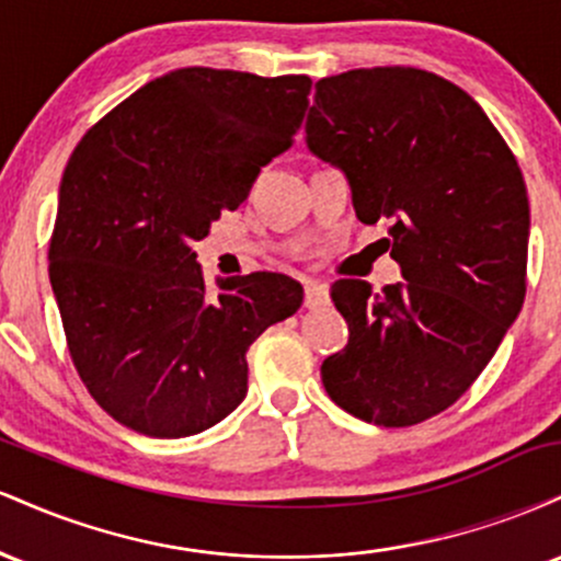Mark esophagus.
Here are the masks:
<instances>
[{
  "label": "esophagus",
  "mask_w": 561,
  "mask_h": 561,
  "mask_svg": "<svg viewBox=\"0 0 561 561\" xmlns=\"http://www.w3.org/2000/svg\"><path fill=\"white\" fill-rule=\"evenodd\" d=\"M302 289H306V308H319L327 302V289L319 282H302Z\"/></svg>",
  "instance_id": "34e87169"
}]
</instances>
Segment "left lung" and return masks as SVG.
I'll use <instances>...</instances> for the list:
<instances>
[{
  "label": "left lung",
  "instance_id": "1",
  "mask_svg": "<svg viewBox=\"0 0 561 561\" xmlns=\"http://www.w3.org/2000/svg\"><path fill=\"white\" fill-rule=\"evenodd\" d=\"M306 145L343 171L364 224L390 218L405 282L337 279L347 345L321 364L340 409L382 427L440 414L480 377L525 300L523 171L465 89L416 68L317 83Z\"/></svg>",
  "mask_w": 561,
  "mask_h": 561
}]
</instances>
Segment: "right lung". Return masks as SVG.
I'll return each instance as SVG.
<instances>
[{"label":"right lung","mask_w":561,"mask_h":561,"mask_svg":"<svg viewBox=\"0 0 561 561\" xmlns=\"http://www.w3.org/2000/svg\"><path fill=\"white\" fill-rule=\"evenodd\" d=\"M308 76L179 68L121 102L70 156L49 282L76 369L115 422L150 437L214 427L248 392V347L293 317L285 274L216 279L195 242L293 145Z\"/></svg>","instance_id":"right-lung-1"}]
</instances>
